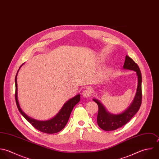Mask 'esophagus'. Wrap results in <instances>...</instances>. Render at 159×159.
<instances>
[{
	"mask_svg": "<svg viewBox=\"0 0 159 159\" xmlns=\"http://www.w3.org/2000/svg\"><path fill=\"white\" fill-rule=\"evenodd\" d=\"M83 96L85 98H88L91 96L92 94V91L90 89H86L83 92Z\"/></svg>",
	"mask_w": 159,
	"mask_h": 159,
	"instance_id": "esophagus-1",
	"label": "esophagus"
}]
</instances>
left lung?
I'll use <instances>...</instances> for the list:
<instances>
[{
  "label": "left lung",
  "instance_id": "1",
  "mask_svg": "<svg viewBox=\"0 0 159 159\" xmlns=\"http://www.w3.org/2000/svg\"><path fill=\"white\" fill-rule=\"evenodd\" d=\"M125 69L134 70L138 75V88L133 102L124 112L118 115H113L108 113L104 106L98 100L93 99L98 105L99 110L97 122L99 126L105 131L115 130L126 125L139 110L142 102L141 83L142 76L140 69L134 61L126 55L123 65Z\"/></svg>",
  "mask_w": 159,
  "mask_h": 159
}]
</instances>
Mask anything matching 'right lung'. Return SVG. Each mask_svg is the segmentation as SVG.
<instances>
[{
	"mask_svg": "<svg viewBox=\"0 0 159 159\" xmlns=\"http://www.w3.org/2000/svg\"><path fill=\"white\" fill-rule=\"evenodd\" d=\"M18 70L17 71V73L16 75L15 79V98L16 106L18 107L19 111L25 118V119L29 123H30L34 128H36L38 131H40L43 133H45L48 134H53V133H56L57 132L60 131L66 126L73 107L80 102V95L78 94L75 97L73 98L72 99H70L68 101H67L64 104V106H63V107L61 108L60 111L58 113V114L55 117H53V118L49 120L38 121V120H36L34 119L31 118L30 117L28 116L21 110L18 104V94H18L17 93V81H16V78H17V74H18Z\"/></svg>",
	"mask_w": 159,
	"mask_h": 159,
	"instance_id": "obj_1",
	"label": "right lung"
}]
</instances>
